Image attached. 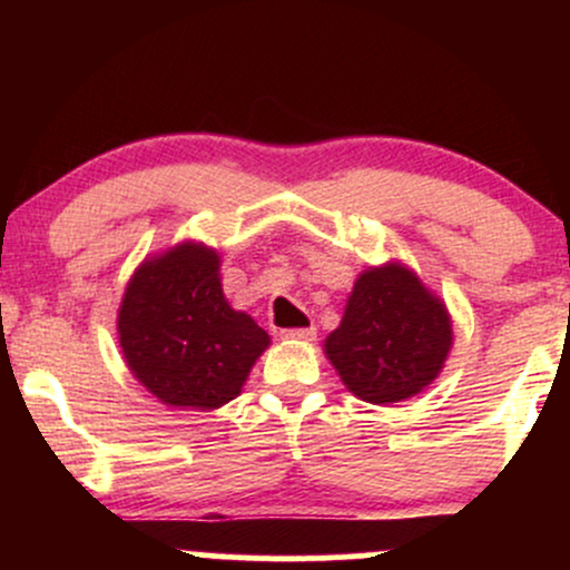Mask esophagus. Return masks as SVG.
Listing matches in <instances>:
<instances>
[{
    "label": "esophagus",
    "instance_id": "1",
    "mask_svg": "<svg viewBox=\"0 0 570 570\" xmlns=\"http://www.w3.org/2000/svg\"><path fill=\"white\" fill-rule=\"evenodd\" d=\"M284 340H299V343H307V340L316 337V326H303V330H284L281 332Z\"/></svg>",
    "mask_w": 570,
    "mask_h": 570
}]
</instances>
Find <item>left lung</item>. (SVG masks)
Returning a JSON list of instances; mask_svg holds the SVG:
<instances>
[{"label":"left lung","instance_id":"obj_1","mask_svg":"<svg viewBox=\"0 0 570 570\" xmlns=\"http://www.w3.org/2000/svg\"><path fill=\"white\" fill-rule=\"evenodd\" d=\"M453 348V318L440 294L399 259L367 267L324 340L330 364L353 396L396 404L429 389Z\"/></svg>","mask_w":570,"mask_h":570}]
</instances>
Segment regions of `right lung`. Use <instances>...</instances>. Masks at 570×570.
Instances as JSON below:
<instances>
[{
    "label": "right lung",
    "instance_id": "obj_1",
    "mask_svg": "<svg viewBox=\"0 0 570 570\" xmlns=\"http://www.w3.org/2000/svg\"><path fill=\"white\" fill-rule=\"evenodd\" d=\"M222 257L181 240L144 257L117 307V340L134 377L163 404L212 412L244 389L271 335L222 292Z\"/></svg>",
    "mask_w": 570,
    "mask_h": 570
}]
</instances>
